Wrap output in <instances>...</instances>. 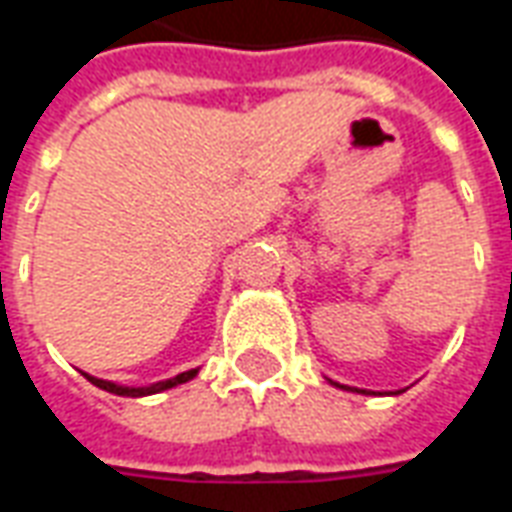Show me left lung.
Segmentation results:
<instances>
[{
	"mask_svg": "<svg viewBox=\"0 0 512 512\" xmlns=\"http://www.w3.org/2000/svg\"><path fill=\"white\" fill-rule=\"evenodd\" d=\"M329 384H334V386H340V389H354V386H345V384H337V381H332V378H329ZM356 392H362V395H367L365 389H356Z\"/></svg>",
	"mask_w": 512,
	"mask_h": 512,
	"instance_id": "obj_1",
	"label": "left lung"
}]
</instances>
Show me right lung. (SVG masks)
I'll return each instance as SVG.
<instances>
[{"label":"right lung","mask_w":512,"mask_h":512,"mask_svg":"<svg viewBox=\"0 0 512 512\" xmlns=\"http://www.w3.org/2000/svg\"><path fill=\"white\" fill-rule=\"evenodd\" d=\"M200 373V367H194V370H186V373H180L175 378H167V381H158V384H150V386H123V384H115V381H104V378H95V376H84L90 378L98 389H104V392H112V395H120V397H145V395H158V392H164V389H172V386L178 384H186L191 378Z\"/></svg>","instance_id":"add662e5"}]
</instances>
